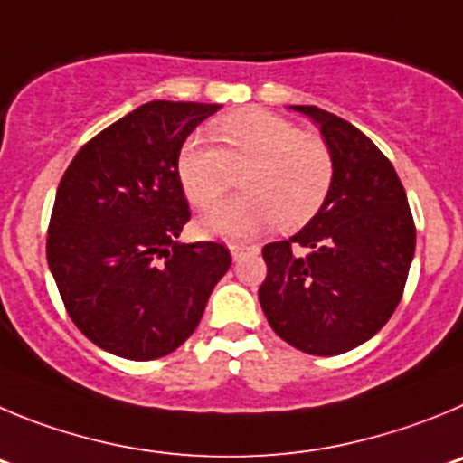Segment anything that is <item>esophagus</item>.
<instances>
[{"label": "esophagus", "mask_w": 463, "mask_h": 463, "mask_svg": "<svg viewBox=\"0 0 463 463\" xmlns=\"http://www.w3.org/2000/svg\"><path fill=\"white\" fill-rule=\"evenodd\" d=\"M231 256H232V260H240L241 256H244V253H256L258 251V247H247V244H231Z\"/></svg>", "instance_id": "obj_1"}]
</instances>
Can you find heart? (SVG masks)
<instances>
[{
    "label": "heart",
    "mask_w": 463,
    "mask_h": 463,
    "mask_svg": "<svg viewBox=\"0 0 463 463\" xmlns=\"http://www.w3.org/2000/svg\"><path fill=\"white\" fill-rule=\"evenodd\" d=\"M214 133L222 149L201 136L182 147L177 173L186 198L198 207L216 205L240 173L247 195L205 212L201 235L241 241L279 223L299 228L318 214L335 177L325 140L258 108L232 112Z\"/></svg>",
    "instance_id": "b5f03b06"
}]
</instances>
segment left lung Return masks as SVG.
Returning <instances> with one entry per match:
<instances>
[{"mask_svg":"<svg viewBox=\"0 0 463 463\" xmlns=\"http://www.w3.org/2000/svg\"><path fill=\"white\" fill-rule=\"evenodd\" d=\"M293 110L318 124L335 177L302 231L262 247L268 277L258 299L286 344L309 355H341L372 339L397 309L415 223L397 170L360 128L316 106Z\"/></svg>","mask_w":463,"mask_h":463,"instance_id":"1","label":"left lung"}]
</instances>
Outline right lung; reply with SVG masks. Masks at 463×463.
Wrapping results in <instances>:
<instances>
[{"instance_id":"right-lung-1","label":"right lung","mask_w":463,"mask_h":463,"mask_svg":"<svg viewBox=\"0 0 463 463\" xmlns=\"http://www.w3.org/2000/svg\"><path fill=\"white\" fill-rule=\"evenodd\" d=\"M219 103L149 101L82 145L48 226V265L90 341L127 360H156L198 327L231 251L177 241L191 219L177 159Z\"/></svg>"}]
</instances>
